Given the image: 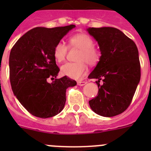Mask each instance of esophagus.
Listing matches in <instances>:
<instances>
[{
  "mask_svg": "<svg viewBox=\"0 0 151 151\" xmlns=\"http://www.w3.org/2000/svg\"><path fill=\"white\" fill-rule=\"evenodd\" d=\"M86 83H87V82H85V81H78L77 82V85H79V86H83Z\"/></svg>",
  "mask_w": 151,
  "mask_h": 151,
  "instance_id": "34e87169",
  "label": "esophagus"
}]
</instances>
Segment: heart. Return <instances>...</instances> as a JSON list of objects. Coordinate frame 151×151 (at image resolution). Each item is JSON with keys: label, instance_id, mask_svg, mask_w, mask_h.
Instances as JSON below:
<instances>
[{"label": "heart", "instance_id": "b5f03b06", "mask_svg": "<svg viewBox=\"0 0 151 151\" xmlns=\"http://www.w3.org/2000/svg\"><path fill=\"white\" fill-rule=\"evenodd\" d=\"M69 46L80 50L76 57L78 62L64 64L60 69L61 73L73 79H79L87 72V65L85 62L90 66L96 65L101 58V52L94 46V41L90 36L82 33L72 36L69 38ZM67 49V46L63 41L56 44L54 47V57L56 61L61 63L65 60Z\"/></svg>", "mask_w": 151, "mask_h": 151}]
</instances>
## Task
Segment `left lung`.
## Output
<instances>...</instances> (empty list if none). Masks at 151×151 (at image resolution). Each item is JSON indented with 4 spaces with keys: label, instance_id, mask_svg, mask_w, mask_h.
<instances>
[{
    "label": "left lung",
    "instance_id": "8db88e82",
    "mask_svg": "<svg viewBox=\"0 0 151 151\" xmlns=\"http://www.w3.org/2000/svg\"><path fill=\"white\" fill-rule=\"evenodd\" d=\"M99 45L100 61L89 75L97 78V96L89 101L92 110L105 117L123 113L132 101L141 78L138 47L132 39L113 27L89 28ZM102 79L103 85H99Z\"/></svg>",
    "mask_w": 151,
    "mask_h": 151
}]
</instances>
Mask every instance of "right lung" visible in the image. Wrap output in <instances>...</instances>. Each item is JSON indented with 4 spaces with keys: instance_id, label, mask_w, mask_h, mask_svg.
<instances>
[{
    "instance_id": "1",
    "label": "right lung",
    "mask_w": 151,
    "mask_h": 151,
    "mask_svg": "<svg viewBox=\"0 0 151 151\" xmlns=\"http://www.w3.org/2000/svg\"><path fill=\"white\" fill-rule=\"evenodd\" d=\"M75 25L51 29L36 27L21 37L12 47L9 58L12 90L28 112L49 118L63 109L69 87L76 82L67 76L57 78L60 71L54 47ZM48 78L54 79L52 83Z\"/></svg>"
}]
</instances>
